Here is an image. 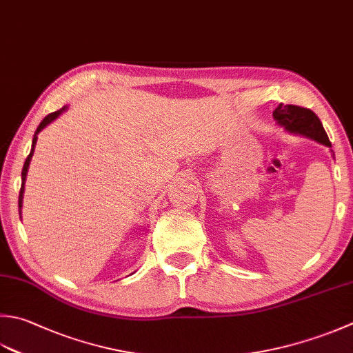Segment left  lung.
I'll return each instance as SVG.
<instances>
[{
	"label": "left lung",
	"instance_id": "obj_1",
	"mask_svg": "<svg viewBox=\"0 0 353 353\" xmlns=\"http://www.w3.org/2000/svg\"><path fill=\"white\" fill-rule=\"evenodd\" d=\"M272 116L280 125L291 131V133L303 134L330 147V141L323 128V123L312 110L300 105H285V103H280L274 110Z\"/></svg>",
	"mask_w": 353,
	"mask_h": 353
}]
</instances>
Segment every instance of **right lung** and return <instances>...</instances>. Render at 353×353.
Here are the masks:
<instances>
[{
    "mask_svg": "<svg viewBox=\"0 0 353 353\" xmlns=\"http://www.w3.org/2000/svg\"><path fill=\"white\" fill-rule=\"evenodd\" d=\"M64 110H67V107H62L61 110H58V112H53V113H50V114H47L43 121H41V123L38 125V128H37V133H34V136H33V142H32V150H30V154L27 156V159H26V162H24V167H23V172H21V179H23V183H21V190H19V199H18V206H19V210H21V206H23V194H24V183H26V177H27V170H29V165H30V159H32V156H33V151H34V145H37V139H38V133L41 130H43L44 127H47L48 123H50L52 121H54L57 119V117L64 112Z\"/></svg>",
    "mask_w": 353,
    "mask_h": 353,
    "instance_id": "1",
    "label": "right lung"
}]
</instances>
